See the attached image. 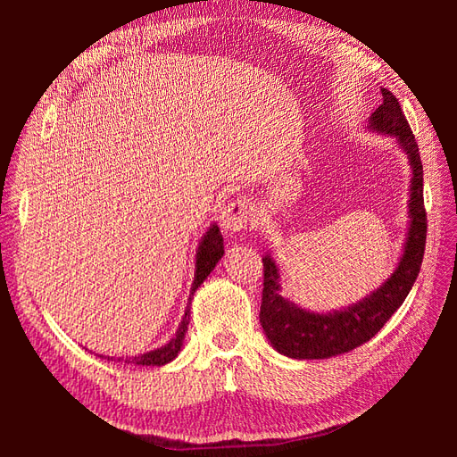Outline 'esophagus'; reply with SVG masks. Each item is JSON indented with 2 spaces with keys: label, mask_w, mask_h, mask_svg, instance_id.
<instances>
[{
  "label": "esophagus",
  "mask_w": 457,
  "mask_h": 457,
  "mask_svg": "<svg viewBox=\"0 0 457 457\" xmlns=\"http://www.w3.org/2000/svg\"><path fill=\"white\" fill-rule=\"evenodd\" d=\"M252 215V205L245 198L232 200L223 207V212H220V228L230 234H237L242 228H245Z\"/></svg>",
  "instance_id": "34e87169"
}]
</instances>
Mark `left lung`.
I'll use <instances>...</instances> for the list:
<instances>
[{
    "mask_svg": "<svg viewBox=\"0 0 457 457\" xmlns=\"http://www.w3.org/2000/svg\"><path fill=\"white\" fill-rule=\"evenodd\" d=\"M383 103L370 118V129L396 137L411 165L410 228L404 253L391 278L356 305L318 314L299 309L280 295V274L267 252L262 257V299L259 320L272 347L299 361L329 358L349 353L370 341L396 312L416 282L425 253L427 213L423 205V165L408 120L389 89H381Z\"/></svg>",
    "mask_w": 457,
    "mask_h": 457,
    "instance_id": "obj_1",
    "label": "left lung"
}]
</instances>
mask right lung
I'll return each instance as SVG.
<instances>
[{"mask_svg":"<svg viewBox=\"0 0 457 457\" xmlns=\"http://www.w3.org/2000/svg\"><path fill=\"white\" fill-rule=\"evenodd\" d=\"M223 253H225L223 234H220L217 225H212V228L207 230L205 237L202 238L200 247H198V252H196L195 282H192L188 305H187L183 322H181V326H179L175 337L170 343H165L163 347L156 349V351H150V353H145V354H139V356L126 358V364H135V366H163V364H168V362L173 361V358L179 354V351H181V347H183V339H185L187 326H188V320H190V301H192V295H195L198 286L215 269V265L219 262V259L223 257ZM116 361H121V358H116Z\"/></svg>","mask_w":457,"mask_h":457,"instance_id":"add662e5","label":"right lung"}]
</instances>
